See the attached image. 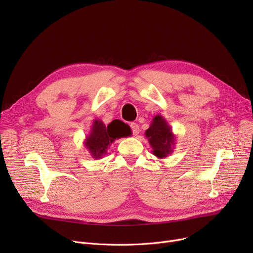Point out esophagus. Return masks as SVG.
I'll return each instance as SVG.
<instances>
[{
	"instance_id": "esophagus-1",
	"label": "esophagus",
	"mask_w": 253,
	"mask_h": 253,
	"mask_svg": "<svg viewBox=\"0 0 253 253\" xmlns=\"http://www.w3.org/2000/svg\"><path fill=\"white\" fill-rule=\"evenodd\" d=\"M130 127H131L132 133H133V135H137L139 133V126L136 123H131Z\"/></svg>"
}]
</instances>
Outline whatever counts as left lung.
Segmentation results:
<instances>
[{
    "label": "left lung",
    "mask_w": 253,
    "mask_h": 253,
    "mask_svg": "<svg viewBox=\"0 0 253 253\" xmlns=\"http://www.w3.org/2000/svg\"><path fill=\"white\" fill-rule=\"evenodd\" d=\"M149 143L153 149V154L159 158L163 159L168 155L173 153L175 148V134L172 132L171 126H169L166 119L161 115H156L148 130L144 132Z\"/></svg>",
    "instance_id": "8db88e82"
}]
</instances>
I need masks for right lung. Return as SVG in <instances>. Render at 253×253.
<instances>
[{"label": "right lung", "mask_w": 253, "mask_h": 253, "mask_svg": "<svg viewBox=\"0 0 253 253\" xmlns=\"http://www.w3.org/2000/svg\"><path fill=\"white\" fill-rule=\"evenodd\" d=\"M130 130L122 121H113L105 126L101 120L95 119L91 125L90 133L84 140V147L88 150L91 157L95 160L103 158L108 153L111 144L121 137H127Z\"/></svg>", "instance_id": "add662e5"}]
</instances>
